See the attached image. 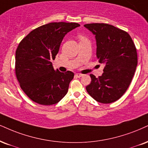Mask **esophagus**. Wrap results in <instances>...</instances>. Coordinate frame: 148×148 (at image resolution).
Wrapping results in <instances>:
<instances>
[{"label": "esophagus", "mask_w": 148, "mask_h": 148, "mask_svg": "<svg viewBox=\"0 0 148 148\" xmlns=\"http://www.w3.org/2000/svg\"><path fill=\"white\" fill-rule=\"evenodd\" d=\"M75 77H82V74H81V73H75Z\"/></svg>", "instance_id": "obj_1"}]
</instances>
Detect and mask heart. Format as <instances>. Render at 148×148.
<instances>
[{
  "label": "heart",
  "mask_w": 148,
  "mask_h": 148,
  "mask_svg": "<svg viewBox=\"0 0 148 148\" xmlns=\"http://www.w3.org/2000/svg\"><path fill=\"white\" fill-rule=\"evenodd\" d=\"M79 39L80 40H84V39H86L84 36H83L82 35H79Z\"/></svg>",
  "instance_id": "heart-1"
}]
</instances>
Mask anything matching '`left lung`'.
<instances>
[{"label":"left lung","mask_w":148,"mask_h":148,"mask_svg":"<svg viewBox=\"0 0 148 148\" xmlns=\"http://www.w3.org/2000/svg\"><path fill=\"white\" fill-rule=\"evenodd\" d=\"M84 27L95 36L97 57L104 64L101 76L90 75L91 82L86 88L97 101L112 103L121 97L132 81L137 66L136 47L126 32L111 25L90 23Z\"/></svg>","instance_id":"obj_1"}]
</instances>
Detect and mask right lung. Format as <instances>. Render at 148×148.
Here are the masks:
<instances>
[{
  "label": "right lung",
  "mask_w": 148,
  "mask_h": 148,
  "mask_svg": "<svg viewBox=\"0 0 148 148\" xmlns=\"http://www.w3.org/2000/svg\"><path fill=\"white\" fill-rule=\"evenodd\" d=\"M75 23H51L32 31L16 51L15 71L20 86L33 101L41 105L57 103L68 92L74 73L55 71V60L67 33L79 27Z\"/></svg>",
  "instance_id": "right-lung-1"
}]
</instances>
